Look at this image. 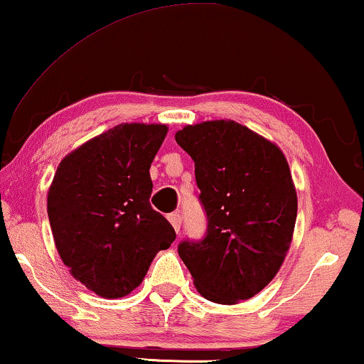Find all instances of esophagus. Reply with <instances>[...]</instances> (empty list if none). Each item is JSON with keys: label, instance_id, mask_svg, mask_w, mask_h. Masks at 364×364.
Segmentation results:
<instances>
[{"label": "esophagus", "instance_id": "esophagus-1", "mask_svg": "<svg viewBox=\"0 0 364 364\" xmlns=\"http://www.w3.org/2000/svg\"><path fill=\"white\" fill-rule=\"evenodd\" d=\"M167 218H168V222L172 223L173 230H176V232L178 233V230H181V225H182V217H181V213L173 212V213H171V215H168Z\"/></svg>", "mask_w": 364, "mask_h": 364}]
</instances>
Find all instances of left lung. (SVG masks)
<instances>
[{"label":"left lung","mask_w":364,"mask_h":364,"mask_svg":"<svg viewBox=\"0 0 364 364\" xmlns=\"http://www.w3.org/2000/svg\"><path fill=\"white\" fill-rule=\"evenodd\" d=\"M176 141L196 162L208 228L182 242L178 255L208 301L237 305L255 296L283 265L298 198L290 166L275 142L232 119L188 124Z\"/></svg>","instance_id":"obj_1"}]
</instances>
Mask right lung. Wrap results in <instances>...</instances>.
<instances>
[{"label":"right lung","mask_w":364,"mask_h":364,"mask_svg":"<svg viewBox=\"0 0 364 364\" xmlns=\"http://www.w3.org/2000/svg\"><path fill=\"white\" fill-rule=\"evenodd\" d=\"M167 132L166 124H119L69 152L54 173L48 215L58 253L99 296L129 295L176 240L149 202V168Z\"/></svg>","instance_id":"add662e5"}]
</instances>
